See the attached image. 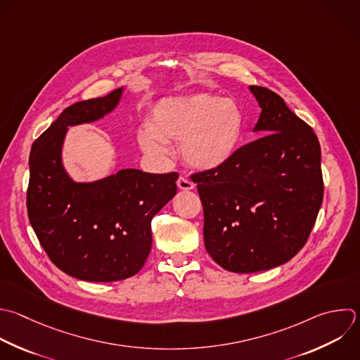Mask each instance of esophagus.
Here are the masks:
<instances>
[{"label": "esophagus", "mask_w": 360, "mask_h": 360, "mask_svg": "<svg viewBox=\"0 0 360 360\" xmlns=\"http://www.w3.org/2000/svg\"><path fill=\"white\" fill-rule=\"evenodd\" d=\"M177 187L180 188V190H193L194 188V183L193 181H190L187 177H184V176H180L179 177V180H177Z\"/></svg>", "instance_id": "34e87169"}]
</instances>
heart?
<instances>
[{
  "label": "heart",
  "instance_id": "1",
  "mask_svg": "<svg viewBox=\"0 0 360 360\" xmlns=\"http://www.w3.org/2000/svg\"><path fill=\"white\" fill-rule=\"evenodd\" d=\"M243 128L245 115L236 101L193 94L159 103L138 139L152 155L167 153L166 142H181V156L190 167L212 172L233 158Z\"/></svg>",
  "mask_w": 360,
  "mask_h": 360
}]
</instances>
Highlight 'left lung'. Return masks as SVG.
<instances>
[{
    "instance_id": "1",
    "label": "left lung",
    "mask_w": 360,
    "mask_h": 360,
    "mask_svg": "<svg viewBox=\"0 0 360 360\" xmlns=\"http://www.w3.org/2000/svg\"><path fill=\"white\" fill-rule=\"evenodd\" d=\"M263 136L221 169L191 174L204 210V243L222 269L255 273L280 266L305 245L323 197L321 148L312 128L274 91L249 87Z\"/></svg>"
}]
</instances>
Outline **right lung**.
Returning a JSON list of instances; mask_svg holds the SVG:
<instances>
[{"label": "right lung", "mask_w": 360, "mask_h": 360, "mask_svg": "<svg viewBox=\"0 0 360 360\" xmlns=\"http://www.w3.org/2000/svg\"><path fill=\"white\" fill-rule=\"evenodd\" d=\"M122 94L76 103L34 142L27 208L49 259L86 281H118L136 274L152 248V218L176 195L179 174L124 169L94 183H76L63 169L68 127L111 112Z\"/></svg>", "instance_id": "right-lung-1"}]
</instances>
